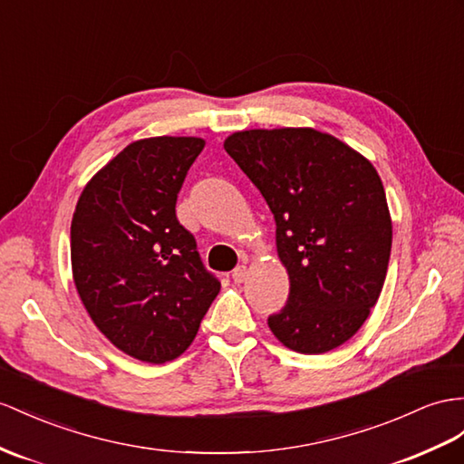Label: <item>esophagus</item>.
<instances>
[{
	"label": "esophagus",
	"instance_id": "34e87169",
	"mask_svg": "<svg viewBox=\"0 0 464 464\" xmlns=\"http://www.w3.org/2000/svg\"><path fill=\"white\" fill-rule=\"evenodd\" d=\"M231 278H233V282H235V284H241V282H245V278H246V266H245V265L237 266V268L231 272Z\"/></svg>",
	"mask_w": 464,
	"mask_h": 464
}]
</instances>
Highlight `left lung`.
Returning <instances> with one entry per match:
<instances>
[{"instance_id": "left-lung-1", "label": "left lung", "mask_w": 464, "mask_h": 464, "mask_svg": "<svg viewBox=\"0 0 464 464\" xmlns=\"http://www.w3.org/2000/svg\"><path fill=\"white\" fill-rule=\"evenodd\" d=\"M225 150L276 221L290 295L268 327L288 349L319 354L362 327L382 292L392 221L374 166L314 129H251Z\"/></svg>"}]
</instances>
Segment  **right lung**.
<instances>
[{
    "mask_svg": "<svg viewBox=\"0 0 464 464\" xmlns=\"http://www.w3.org/2000/svg\"><path fill=\"white\" fill-rule=\"evenodd\" d=\"M206 142H130L92 178L70 227L80 300L92 322L133 359L162 364L194 341L221 284L176 218L184 178Z\"/></svg>",
    "mask_w": 464,
    "mask_h": 464,
    "instance_id": "1",
    "label": "right lung"
}]
</instances>
